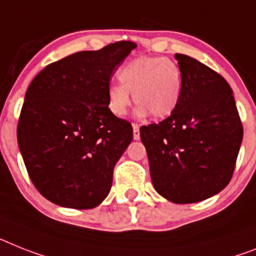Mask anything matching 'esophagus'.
<instances>
[{"label": "esophagus", "instance_id": "obj_1", "mask_svg": "<svg viewBox=\"0 0 256 256\" xmlns=\"http://www.w3.org/2000/svg\"><path fill=\"white\" fill-rule=\"evenodd\" d=\"M132 136H134L135 140H139V139H140V132H139L138 124H132Z\"/></svg>", "mask_w": 256, "mask_h": 256}]
</instances>
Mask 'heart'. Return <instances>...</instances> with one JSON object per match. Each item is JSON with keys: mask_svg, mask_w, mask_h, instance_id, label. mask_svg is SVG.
Listing matches in <instances>:
<instances>
[{"mask_svg": "<svg viewBox=\"0 0 256 256\" xmlns=\"http://www.w3.org/2000/svg\"><path fill=\"white\" fill-rule=\"evenodd\" d=\"M121 84L108 87V106L116 116H124L132 102L139 114L162 120L174 113L182 95V72L174 61L165 57H138L118 70Z\"/></svg>", "mask_w": 256, "mask_h": 256, "instance_id": "b5f03b06", "label": "heart"}]
</instances>
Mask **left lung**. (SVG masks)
I'll return each instance as SVG.
<instances>
[{
  "mask_svg": "<svg viewBox=\"0 0 256 256\" xmlns=\"http://www.w3.org/2000/svg\"><path fill=\"white\" fill-rule=\"evenodd\" d=\"M174 57L182 72L181 100L164 121L142 126L140 139L156 191L188 204L230 182L244 126L228 82L192 57Z\"/></svg>",
  "mask_w": 256,
  "mask_h": 256,
  "instance_id": "1",
  "label": "left lung"
}]
</instances>
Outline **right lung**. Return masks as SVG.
<instances>
[{"mask_svg": "<svg viewBox=\"0 0 256 256\" xmlns=\"http://www.w3.org/2000/svg\"><path fill=\"white\" fill-rule=\"evenodd\" d=\"M132 42L56 61L26 92L16 138L32 184L61 207L90 210L108 196L113 169L132 140V124L108 106L110 76Z\"/></svg>", "mask_w": 256, "mask_h": 256, "instance_id": "right-lung-1", "label": "right lung"}]
</instances>
